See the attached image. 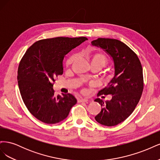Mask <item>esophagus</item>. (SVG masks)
Instances as JSON below:
<instances>
[{
  "label": "esophagus",
  "instance_id": "34e87169",
  "mask_svg": "<svg viewBox=\"0 0 160 160\" xmlns=\"http://www.w3.org/2000/svg\"><path fill=\"white\" fill-rule=\"evenodd\" d=\"M88 101V98H80L78 99V102H87Z\"/></svg>",
  "mask_w": 160,
  "mask_h": 160
}]
</instances>
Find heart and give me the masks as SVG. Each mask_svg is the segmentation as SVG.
Masks as SVG:
<instances>
[{
    "mask_svg": "<svg viewBox=\"0 0 160 160\" xmlns=\"http://www.w3.org/2000/svg\"><path fill=\"white\" fill-rule=\"evenodd\" d=\"M87 58L89 61L91 67H98L99 69H102L108 64V58L102 51H95L93 52H89L87 54ZM77 59V55L75 53H72L67 57L65 61V66L67 68L70 67L74 63ZM113 78V75L112 73H109L105 75V80L109 81Z\"/></svg>",
    "mask_w": 160,
    "mask_h": 160,
    "instance_id": "obj_1",
    "label": "heart"
}]
</instances>
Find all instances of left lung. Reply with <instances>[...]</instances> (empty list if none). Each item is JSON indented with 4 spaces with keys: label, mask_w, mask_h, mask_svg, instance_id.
Listing matches in <instances>:
<instances>
[{
    "label": "left lung",
    "mask_w": 160,
    "mask_h": 160,
    "mask_svg": "<svg viewBox=\"0 0 160 160\" xmlns=\"http://www.w3.org/2000/svg\"><path fill=\"white\" fill-rule=\"evenodd\" d=\"M91 43L103 49L114 62V77L99 92V95H111L112 98L106 101L95 99L101 105L95 120L105 126H114L133 113L141 98L143 89L142 66L137 55L122 41L99 38Z\"/></svg>",
    "instance_id": "obj_1"
}]
</instances>
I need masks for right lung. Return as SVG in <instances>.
<instances>
[{"label": "right lung", "mask_w": 160, "mask_h": 160, "mask_svg": "<svg viewBox=\"0 0 160 160\" xmlns=\"http://www.w3.org/2000/svg\"><path fill=\"white\" fill-rule=\"evenodd\" d=\"M86 37H57L35 42L27 50L18 65L17 80L24 103L41 122L54 124L68 116L77 99L71 94L55 97L53 83L63 72L62 61Z\"/></svg>", "instance_id": "1"}]
</instances>
